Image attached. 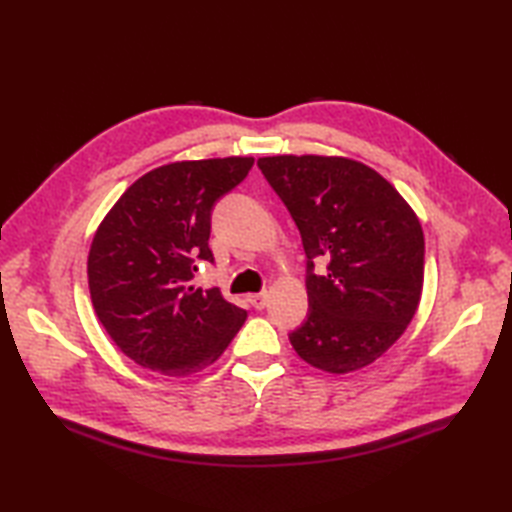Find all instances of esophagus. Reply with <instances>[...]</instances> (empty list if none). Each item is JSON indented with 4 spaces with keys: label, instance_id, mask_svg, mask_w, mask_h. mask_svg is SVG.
Listing matches in <instances>:
<instances>
[{
    "label": "esophagus",
    "instance_id": "34e87169",
    "mask_svg": "<svg viewBox=\"0 0 512 512\" xmlns=\"http://www.w3.org/2000/svg\"><path fill=\"white\" fill-rule=\"evenodd\" d=\"M248 301L253 303V308L257 310H264L266 303H268V292H255V295H250Z\"/></svg>",
    "mask_w": 512,
    "mask_h": 512
}]
</instances>
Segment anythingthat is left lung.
<instances>
[{
    "instance_id": "1",
    "label": "left lung",
    "mask_w": 512,
    "mask_h": 512,
    "mask_svg": "<svg viewBox=\"0 0 512 512\" xmlns=\"http://www.w3.org/2000/svg\"><path fill=\"white\" fill-rule=\"evenodd\" d=\"M264 178L295 220L308 257V319L295 352L328 374L383 356L418 310L424 235L405 198L372 167L341 156H268ZM329 273L313 275V259Z\"/></svg>"
}]
</instances>
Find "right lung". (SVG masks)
<instances>
[{
  "instance_id": "obj_1",
  "label": "right lung",
  "mask_w": 512,
  "mask_h": 512,
  "mask_svg": "<svg viewBox=\"0 0 512 512\" xmlns=\"http://www.w3.org/2000/svg\"><path fill=\"white\" fill-rule=\"evenodd\" d=\"M255 158L169 162L129 187L96 228L88 284L96 317L121 352L154 372L209 367L246 321L217 288L193 286L209 248L211 211Z\"/></svg>"
}]
</instances>
